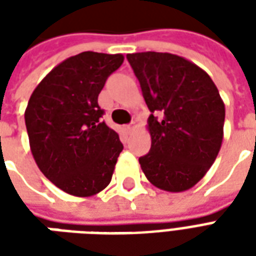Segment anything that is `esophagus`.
<instances>
[{
    "instance_id": "obj_1",
    "label": "esophagus",
    "mask_w": 256,
    "mask_h": 256,
    "mask_svg": "<svg viewBox=\"0 0 256 256\" xmlns=\"http://www.w3.org/2000/svg\"><path fill=\"white\" fill-rule=\"evenodd\" d=\"M136 128H137V123L132 122L130 124H128V126H124V130H126V132H132V130H134Z\"/></svg>"
}]
</instances>
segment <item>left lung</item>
Here are the masks:
<instances>
[{
	"label": "left lung",
	"instance_id": "1",
	"mask_svg": "<svg viewBox=\"0 0 256 256\" xmlns=\"http://www.w3.org/2000/svg\"><path fill=\"white\" fill-rule=\"evenodd\" d=\"M128 60L152 112V144L138 159L141 168L156 188L188 190L208 172L222 145L225 104L220 92L204 70L177 54L130 53Z\"/></svg>",
	"mask_w": 256,
	"mask_h": 256
}]
</instances>
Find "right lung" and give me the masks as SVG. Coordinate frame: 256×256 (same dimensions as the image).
<instances>
[{
  "label": "right lung",
  "instance_id": "right-lung-1",
  "mask_svg": "<svg viewBox=\"0 0 256 256\" xmlns=\"http://www.w3.org/2000/svg\"><path fill=\"white\" fill-rule=\"evenodd\" d=\"M123 54L82 52L53 68L24 112L31 154L45 177L68 194L89 198L111 182L123 145L101 120L98 94Z\"/></svg>",
  "mask_w": 256,
  "mask_h": 256
}]
</instances>
